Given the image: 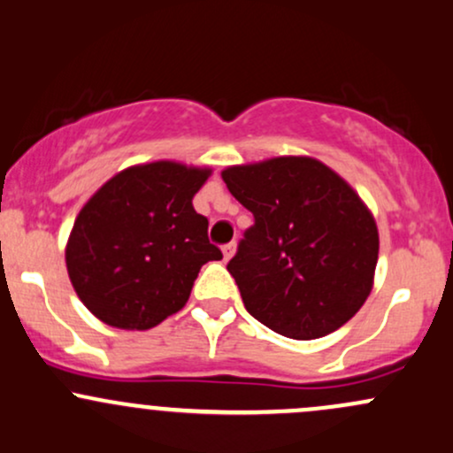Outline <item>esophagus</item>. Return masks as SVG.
Returning <instances> with one entry per match:
<instances>
[{
    "label": "esophagus",
    "mask_w": 453,
    "mask_h": 453,
    "mask_svg": "<svg viewBox=\"0 0 453 453\" xmlns=\"http://www.w3.org/2000/svg\"><path fill=\"white\" fill-rule=\"evenodd\" d=\"M233 252H235V242H228L222 246V254H225V261L233 257Z\"/></svg>",
    "instance_id": "obj_1"
}]
</instances>
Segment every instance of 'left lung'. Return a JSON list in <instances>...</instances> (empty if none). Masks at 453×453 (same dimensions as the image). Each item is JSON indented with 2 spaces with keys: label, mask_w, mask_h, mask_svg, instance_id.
<instances>
[{
  "label": "left lung",
  "mask_w": 453,
  "mask_h": 453,
  "mask_svg": "<svg viewBox=\"0 0 453 453\" xmlns=\"http://www.w3.org/2000/svg\"><path fill=\"white\" fill-rule=\"evenodd\" d=\"M222 180L254 216L226 265L248 312L295 340L336 332L372 288L379 231L368 207L312 158L231 166Z\"/></svg>",
  "instance_id": "left-lung-1"
}]
</instances>
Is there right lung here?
I'll list each match as a JSON object with an SVG mask.
<instances>
[{
	"label": "right lung",
	"instance_id": "1",
	"mask_svg": "<svg viewBox=\"0 0 453 453\" xmlns=\"http://www.w3.org/2000/svg\"><path fill=\"white\" fill-rule=\"evenodd\" d=\"M210 169L151 162L130 166L76 216L65 265L81 302L119 329H150L186 306L192 284L220 248L192 196Z\"/></svg>",
	"mask_w": 453,
	"mask_h": 453
}]
</instances>
